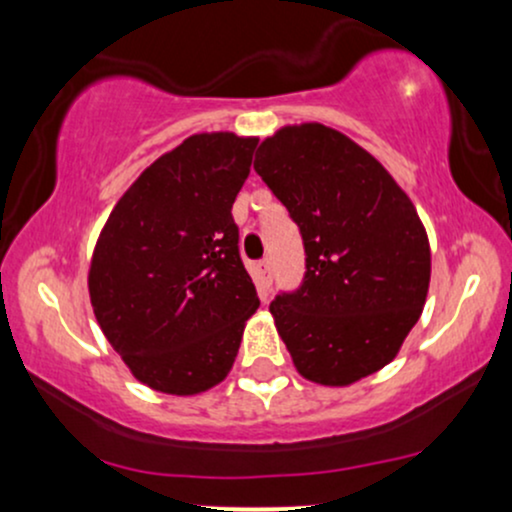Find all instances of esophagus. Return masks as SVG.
Returning a JSON list of instances; mask_svg holds the SVG:
<instances>
[{
    "label": "esophagus",
    "mask_w": 512,
    "mask_h": 512,
    "mask_svg": "<svg viewBox=\"0 0 512 512\" xmlns=\"http://www.w3.org/2000/svg\"><path fill=\"white\" fill-rule=\"evenodd\" d=\"M257 269H260L264 286H269V272H272V262H269L267 257H264V260H260V264H257Z\"/></svg>",
    "instance_id": "obj_1"
}]
</instances>
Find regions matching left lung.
I'll list each match as a JSON object with an SVG mask.
<instances>
[{
  "instance_id": "1",
  "label": "left lung",
  "mask_w": 512,
  "mask_h": 512,
  "mask_svg": "<svg viewBox=\"0 0 512 512\" xmlns=\"http://www.w3.org/2000/svg\"><path fill=\"white\" fill-rule=\"evenodd\" d=\"M255 170L303 236V284L269 305L293 366L330 387L385 368L421 317L431 281L411 199L366 149L320 122L264 139Z\"/></svg>"
}]
</instances>
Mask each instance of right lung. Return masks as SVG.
<instances>
[{
    "label": "right lung",
    "mask_w": 512,
    "mask_h": 512,
    "mask_svg": "<svg viewBox=\"0 0 512 512\" xmlns=\"http://www.w3.org/2000/svg\"><path fill=\"white\" fill-rule=\"evenodd\" d=\"M255 146L233 132L192 134L132 182L98 236L93 315L151 390L187 397L219 385L260 308L231 214Z\"/></svg>",
    "instance_id": "obj_1"
}]
</instances>
